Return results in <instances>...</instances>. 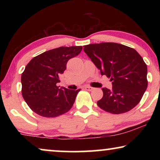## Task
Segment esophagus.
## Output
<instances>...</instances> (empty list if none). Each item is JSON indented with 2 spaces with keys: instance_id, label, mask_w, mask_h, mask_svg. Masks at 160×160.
Segmentation results:
<instances>
[{
  "instance_id": "esophagus-1",
  "label": "esophagus",
  "mask_w": 160,
  "mask_h": 160,
  "mask_svg": "<svg viewBox=\"0 0 160 160\" xmlns=\"http://www.w3.org/2000/svg\"><path fill=\"white\" fill-rule=\"evenodd\" d=\"M85 88V89H86V90H87V91H91V90H92V87H89V86H86L84 87Z\"/></svg>"
}]
</instances>
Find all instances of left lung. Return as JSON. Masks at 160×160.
<instances>
[{
  "instance_id": "left-lung-1",
  "label": "left lung",
  "mask_w": 160,
  "mask_h": 160,
  "mask_svg": "<svg viewBox=\"0 0 160 160\" xmlns=\"http://www.w3.org/2000/svg\"><path fill=\"white\" fill-rule=\"evenodd\" d=\"M84 51L102 75L112 82V89L102 88L97 104L107 112L119 114L141 101L148 86L147 65L134 49L117 43H92Z\"/></svg>"
}]
</instances>
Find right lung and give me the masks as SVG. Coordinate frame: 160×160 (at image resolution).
<instances>
[{"label":"right lung","mask_w":160,"mask_h":160,"mask_svg":"<svg viewBox=\"0 0 160 160\" xmlns=\"http://www.w3.org/2000/svg\"><path fill=\"white\" fill-rule=\"evenodd\" d=\"M82 47H61L35 57L22 73V95L30 109L43 117H56L72 108L81 89L57 86L68 61L77 56Z\"/></svg>","instance_id":"add662e5"}]
</instances>
